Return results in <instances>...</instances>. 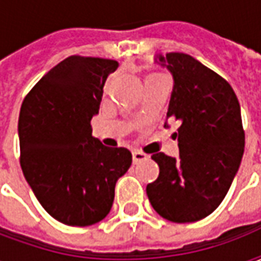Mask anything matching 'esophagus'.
<instances>
[{
  "instance_id": "34e87169",
  "label": "esophagus",
  "mask_w": 261,
  "mask_h": 261,
  "mask_svg": "<svg viewBox=\"0 0 261 261\" xmlns=\"http://www.w3.org/2000/svg\"><path fill=\"white\" fill-rule=\"evenodd\" d=\"M148 156L145 155L144 152H141V151H133V162L134 164H138V162H141V161H145Z\"/></svg>"
}]
</instances>
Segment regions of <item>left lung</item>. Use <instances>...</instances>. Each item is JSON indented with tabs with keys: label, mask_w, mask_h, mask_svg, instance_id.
<instances>
[{
	"label": "left lung",
	"mask_w": 261,
	"mask_h": 261,
	"mask_svg": "<svg viewBox=\"0 0 261 261\" xmlns=\"http://www.w3.org/2000/svg\"><path fill=\"white\" fill-rule=\"evenodd\" d=\"M173 75L166 119L177 120L179 158H151L158 179L147 186L153 210L168 221L196 222L214 213L239 169L245 131L232 86L192 56L168 53L156 59Z\"/></svg>",
	"instance_id": "left-lung-1"
}]
</instances>
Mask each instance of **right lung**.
Masks as SVG:
<instances>
[{"label": "right lung", "instance_id": "add662e5", "mask_svg": "<svg viewBox=\"0 0 261 261\" xmlns=\"http://www.w3.org/2000/svg\"><path fill=\"white\" fill-rule=\"evenodd\" d=\"M119 63L71 56L48 71L22 102L18 121L20 168L54 219L71 226L102 221L114 187L133 162L127 148L92 137L103 86Z\"/></svg>", "mask_w": 261, "mask_h": 261}]
</instances>
